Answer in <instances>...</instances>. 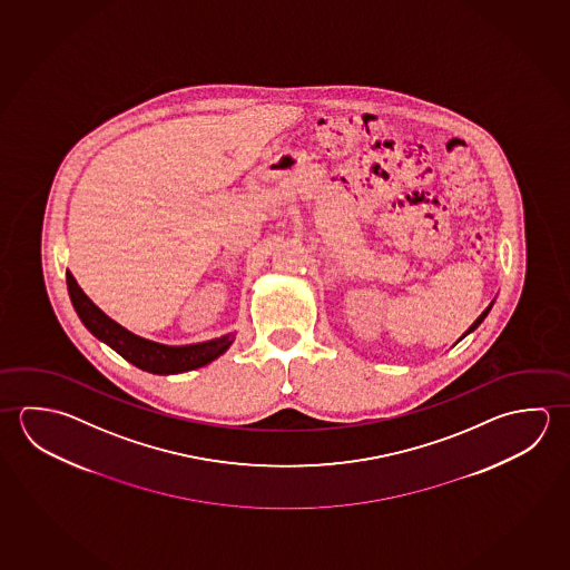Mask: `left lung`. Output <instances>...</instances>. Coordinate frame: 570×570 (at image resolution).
Returning a JSON list of instances; mask_svg holds the SVG:
<instances>
[{
    "mask_svg": "<svg viewBox=\"0 0 570 570\" xmlns=\"http://www.w3.org/2000/svg\"><path fill=\"white\" fill-rule=\"evenodd\" d=\"M494 299H497V297H494ZM494 299H492L491 303H489V307H487V309H484L483 313H481V315H479V318H476V321H474L473 325H471V327H469V328H466V331H464L463 335H461V338H459V341H463V338L466 337V335H471V333H473L474 328H479V325H481V323H483L484 318H487V315H489V313H491L492 305H494ZM459 341H456V343H459ZM456 343H454V345H456Z\"/></svg>",
    "mask_w": 570,
    "mask_h": 570,
    "instance_id": "1",
    "label": "left lung"
}]
</instances>
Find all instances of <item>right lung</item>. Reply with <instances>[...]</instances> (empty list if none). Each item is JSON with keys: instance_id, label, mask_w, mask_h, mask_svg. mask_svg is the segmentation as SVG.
Instances as JSON below:
<instances>
[{"instance_id": "add662e5", "label": "right lung", "mask_w": 570, "mask_h": 570, "mask_svg": "<svg viewBox=\"0 0 570 570\" xmlns=\"http://www.w3.org/2000/svg\"><path fill=\"white\" fill-rule=\"evenodd\" d=\"M66 279H68L71 305L87 331L101 343H106L107 347L114 348L131 365L147 373L179 375V373L205 367L215 358L222 357L235 341V331L225 333L222 337L189 343V345H165L151 338L139 337L136 333L121 327L114 318L107 317L106 313L87 297L69 269L66 271Z\"/></svg>"}]
</instances>
